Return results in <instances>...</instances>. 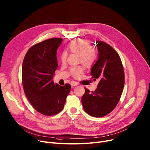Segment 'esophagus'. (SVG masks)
Returning a JSON list of instances; mask_svg holds the SVG:
<instances>
[{
	"instance_id": "esophagus-1",
	"label": "esophagus",
	"mask_w": 150,
	"mask_h": 150,
	"mask_svg": "<svg viewBox=\"0 0 150 150\" xmlns=\"http://www.w3.org/2000/svg\"><path fill=\"white\" fill-rule=\"evenodd\" d=\"M71 84L72 86H76L77 85H78V83L77 82H75V81H72L71 83Z\"/></svg>"
}]
</instances>
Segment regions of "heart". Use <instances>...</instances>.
Returning a JSON list of instances; mask_svg holds the SVG:
<instances>
[{
  "label": "heart",
  "instance_id": "heart-1",
  "mask_svg": "<svg viewBox=\"0 0 150 150\" xmlns=\"http://www.w3.org/2000/svg\"><path fill=\"white\" fill-rule=\"evenodd\" d=\"M69 51L78 55V61L87 66H92L96 60L98 51L96 48L91 47V44L88 40L84 39H77L70 42L67 46ZM67 58V53L64 52L61 55V61L64 62ZM84 67L79 66L73 67L70 70V73L77 77L84 72Z\"/></svg>",
  "mask_w": 150,
  "mask_h": 150
}]
</instances>
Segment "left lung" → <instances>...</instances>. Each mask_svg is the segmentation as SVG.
I'll return each mask as SVG.
<instances>
[{"label":"left lung","mask_w":150,"mask_h":150,"mask_svg":"<svg viewBox=\"0 0 150 150\" xmlns=\"http://www.w3.org/2000/svg\"><path fill=\"white\" fill-rule=\"evenodd\" d=\"M96 43L98 59L92 67L91 75L94 81L99 79V81L93 92L85 88L81 102L88 115L101 117L112 112L120 100L125 76L118 53L104 42L97 41Z\"/></svg>","instance_id":"8db88e82"}]
</instances>
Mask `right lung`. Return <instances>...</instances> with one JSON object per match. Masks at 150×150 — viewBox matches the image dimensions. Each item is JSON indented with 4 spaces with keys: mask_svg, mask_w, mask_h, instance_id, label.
<instances>
[{
    "mask_svg": "<svg viewBox=\"0 0 150 150\" xmlns=\"http://www.w3.org/2000/svg\"><path fill=\"white\" fill-rule=\"evenodd\" d=\"M62 38H51L30 47L22 63V79L24 92L36 110L45 116L60 112L71 86L54 83L53 76L57 69V50Z\"/></svg>",
    "mask_w": 150,
    "mask_h": 150,
    "instance_id": "right-lung-1",
    "label": "right lung"
}]
</instances>
